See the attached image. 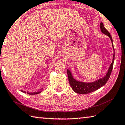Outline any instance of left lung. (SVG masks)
I'll return each instance as SVG.
<instances>
[{
	"label": "left lung",
	"instance_id": "8db88e82",
	"mask_svg": "<svg viewBox=\"0 0 125 125\" xmlns=\"http://www.w3.org/2000/svg\"><path fill=\"white\" fill-rule=\"evenodd\" d=\"M100 28L101 31H102L103 34L107 35V36L109 37V38L112 41V46L114 50L113 42V39L111 35H110L109 31L104 28L103 23L102 22H101L100 24ZM114 55L115 53H114L112 63L110 65L109 69H108L106 75H105L104 77L102 78H101L96 81L91 82V83H84V82H81L76 81V79L73 78V77L70 71L69 70H67V71L68 79H69L70 86H71L73 90L75 93L78 94H87L92 93V92H93L94 91H96V90H97V89L101 88V87L103 86V85H104L106 84L107 81H108L110 74H111L114 62Z\"/></svg>",
	"mask_w": 125,
	"mask_h": 125
}]
</instances>
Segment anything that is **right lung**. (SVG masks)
Wrapping results in <instances>:
<instances>
[{"label": "right lung", "instance_id": "obj_1", "mask_svg": "<svg viewBox=\"0 0 125 125\" xmlns=\"http://www.w3.org/2000/svg\"><path fill=\"white\" fill-rule=\"evenodd\" d=\"M42 89H43V88L41 89V90H42ZM21 91L23 92V93H26V92H25V91H24L21 90ZM41 92V91H40V90H39V91H36V92H35V93H28V92H27V94H29V95H35V94H39V93H40Z\"/></svg>", "mask_w": 125, "mask_h": 125}]
</instances>
